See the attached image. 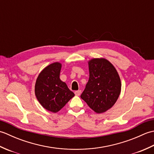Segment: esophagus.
<instances>
[{
	"instance_id": "obj_1",
	"label": "esophagus",
	"mask_w": 154,
	"mask_h": 154,
	"mask_svg": "<svg viewBox=\"0 0 154 154\" xmlns=\"http://www.w3.org/2000/svg\"><path fill=\"white\" fill-rule=\"evenodd\" d=\"M81 90H78V91H75V94L76 96H79L80 94H81Z\"/></svg>"
}]
</instances>
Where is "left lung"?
<instances>
[{
    "label": "left lung",
    "mask_w": 154,
    "mask_h": 154,
    "mask_svg": "<svg viewBox=\"0 0 154 154\" xmlns=\"http://www.w3.org/2000/svg\"><path fill=\"white\" fill-rule=\"evenodd\" d=\"M89 79L81 98L91 109L100 114L112 108L121 91V81L116 69L104 58L88 62Z\"/></svg>",
    "instance_id": "8db88e82"
}]
</instances>
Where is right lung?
Instances as JSON below:
<instances>
[{"instance_id": "1", "label": "right lung", "mask_w": 154, "mask_h": 154, "mask_svg": "<svg viewBox=\"0 0 154 154\" xmlns=\"http://www.w3.org/2000/svg\"><path fill=\"white\" fill-rule=\"evenodd\" d=\"M61 64L55 62L48 65L39 74L35 85V94L45 109L56 113L75 94L60 78Z\"/></svg>"}]
</instances>
